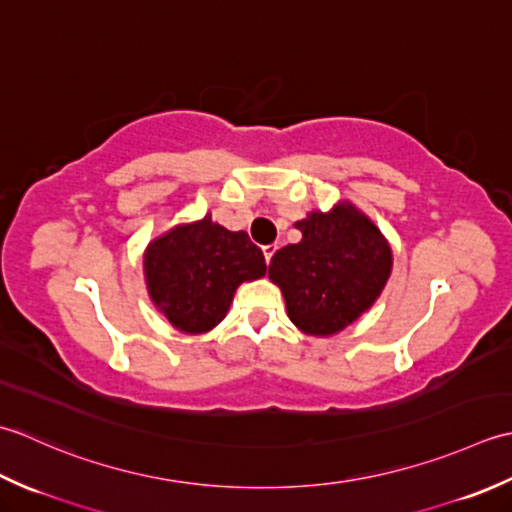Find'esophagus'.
I'll return each mask as SVG.
<instances>
[{
	"label": "esophagus",
	"instance_id": "1",
	"mask_svg": "<svg viewBox=\"0 0 512 512\" xmlns=\"http://www.w3.org/2000/svg\"><path fill=\"white\" fill-rule=\"evenodd\" d=\"M276 245H265L263 247V254H265V260H267V265L271 263V258H274V254H276Z\"/></svg>",
	"mask_w": 512,
	"mask_h": 512
}]
</instances>
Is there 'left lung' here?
<instances>
[{"label":"left lung","instance_id":"obj_1","mask_svg":"<svg viewBox=\"0 0 512 512\" xmlns=\"http://www.w3.org/2000/svg\"><path fill=\"white\" fill-rule=\"evenodd\" d=\"M302 241L278 249L269 278L280 287L287 314L311 336H331L367 311L391 274V252L356 207L311 212L298 221Z\"/></svg>","mask_w":512,"mask_h":512}]
</instances>
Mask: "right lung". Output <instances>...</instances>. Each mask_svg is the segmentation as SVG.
I'll return each mask as SVG.
<instances>
[{"mask_svg": "<svg viewBox=\"0 0 512 512\" xmlns=\"http://www.w3.org/2000/svg\"><path fill=\"white\" fill-rule=\"evenodd\" d=\"M265 256L245 232L203 221L176 227L145 252L148 289L165 318L185 333H205L221 322L245 280L265 276Z\"/></svg>", "mask_w": 512, "mask_h": 512, "instance_id": "1", "label": "right lung"}]
</instances>
